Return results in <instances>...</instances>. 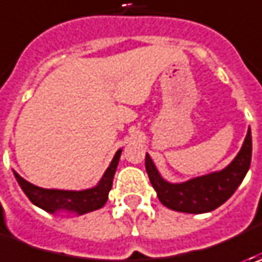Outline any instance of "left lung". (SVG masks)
I'll list each match as a JSON object with an SVG mask.
<instances>
[{
    "instance_id": "8db88e82",
    "label": "left lung",
    "mask_w": 262,
    "mask_h": 262,
    "mask_svg": "<svg viewBox=\"0 0 262 262\" xmlns=\"http://www.w3.org/2000/svg\"><path fill=\"white\" fill-rule=\"evenodd\" d=\"M251 156L252 137L251 128H248L247 137L236 157L220 170L173 184L160 175L148 153L146 155V170L163 206L181 213L203 214L216 210L233 195L249 170Z\"/></svg>"
}]
</instances>
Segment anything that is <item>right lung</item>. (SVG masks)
I'll return each mask as SVG.
<instances>
[{
  "label": "right lung",
  "mask_w": 262,
  "mask_h": 262,
  "mask_svg": "<svg viewBox=\"0 0 262 262\" xmlns=\"http://www.w3.org/2000/svg\"><path fill=\"white\" fill-rule=\"evenodd\" d=\"M121 153H122V148H119L116 151L111 165L107 166L105 173L102 175L100 181L95 186L87 188V189H80V191L40 188V186L33 185L29 181H26L25 178H21L15 170H13V173H14L20 188L23 189V192L36 207L45 210L51 214L64 211L68 214L81 216V214L99 210L106 204L109 191L112 188L116 167L119 163Z\"/></svg>",
  "instance_id": "1"
}]
</instances>
